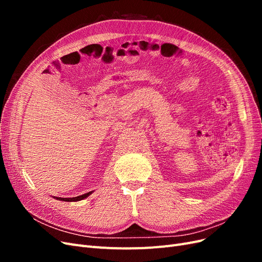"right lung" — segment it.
<instances>
[{
    "instance_id": "obj_1",
    "label": "right lung",
    "mask_w": 262,
    "mask_h": 262,
    "mask_svg": "<svg viewBox=\"0 0 262 262\" xmlns=\"http://www.w3.org/2000/svg\"><path fill=\"white\" fill-rule=\"evenodd\" d=\"M92 193H93V191L84 193L82 195H78V196H75V198H59V196H53V198H55V199L60 200V201H68V202H73L74 201V202H76V201H81V200L85 199V198H87Z\"/></svg>"
}]
</instances>
